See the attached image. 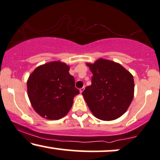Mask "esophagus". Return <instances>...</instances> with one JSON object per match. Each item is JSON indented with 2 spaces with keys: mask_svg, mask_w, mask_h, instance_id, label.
<instances>
[{
  "mask_svg": "<svg viewBox=\"0 0 160 160\" xmlns=\"http://www.w3.org/2000/svg\"><path fill=\"white\" fill-rule=\"evenodd\" d=\"M84 89H85V87L80 88V93H82V92L84 91Z\"/></svg>",
  "mask_w": 160,
  "mask_h": 160,
  "instance_id": "34e87169",
  "label": "esophagus"
}]
</instances>
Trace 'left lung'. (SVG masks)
<instances>
[{
    "label": "left lung",
    "instance_id": "left-lung-1",
    "mask_svg": "<svg viewBox=\"0 0 160 160\" xmlns=\"http://www.w3.org/2000/svg\"><path fill=\"white\" fill-rule=\"evenodd\" d=\"M92 74V85L82 92L88 108L96 118L114 120L128 110L133 98L132 74L118 63L99 59L87 63Z\"/></svg>",
    "mask_w": 160,
    "mask_h": 160
}]
</instances>
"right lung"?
I'll list each match as a JSON object with an SVG mask.
<instances>
[{
	"label": "right lung",
	"instance_id": "1",
	"mask_svg": "<svg viewBox=\"0 0 160 160\" xmlns=\"http://www.w3.org/2000/svg\"><path fill=\"white\" fill-rule=\"evenodd\" d=\"M69 69L65 63L51 62L38 66L29 77V99L43 118L58 120L64 117L72 108L74 96L80 93Z\"/></svg>",
	"mask_w": 160,
	"mask_h": 160
}]
</instances>
